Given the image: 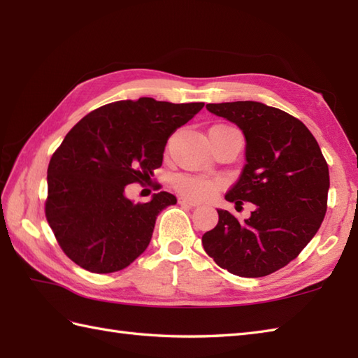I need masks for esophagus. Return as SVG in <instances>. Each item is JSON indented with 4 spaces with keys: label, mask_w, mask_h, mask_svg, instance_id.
Returning <instances> with one entry per match:
<instances>
[{
    "label": "esophagus",
    "mask_w": 358,
    "mask_h": 358,
    "mask_svg": "<svg viewBox=\"0 0 358 358\" xmlns=\"http://www.w3.org/2000/svg\"><path fill=\"white\" fill-rule=\"evenodd\" d=\"M180 203H181V204H186V206H191V208H195V206H199V204H200L199 201L187 199V196H181V199H180Z\"/></svg>",
    "instance_id": "esophagus-1"
}]
</instances>
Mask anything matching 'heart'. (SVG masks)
Wrapping results in <instances>:
<instances>
[{"instance_id": "b5f03b06", "label": "heart", "mask_w": 358, "mask_h": 358, "mask_svg": "<svg viewBox=\"0 0 358 358\" xmlns=\"http://www.w3.org/2000/svg\"><path fill=\"white\" fill-rule=\"evenodd\" d=\"M173 185L178 191L192 196V199H206V196L214 194L218 187V181L195 177V175H177L173 178Z\"/></svg>"}]
</instances>
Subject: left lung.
<instances>
[{
	"label": "left lung",
	"mask_w": 358,
	"mask_h": 358,
	"mask_svg": "<svg viewBox=\"0 0 358 358\" xmlns=\"http://www.w3.org/2000/svg\"><path fill=\"white\" fill-rule=\"evenodd\" d=\"M237 124L246 164L224 199L255 204L250 217L217 209L218 223L203 235L206 254L240 277H264L292 262L313 240L328 208L329 169L314 135L300 120L258 101L206 104Z\"/></svg>",
	"instance_id": "obj_1"
}]
</instances>
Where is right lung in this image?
<instances>
[{"mask_svg": "<svg viewBox=\"0 0 358 358\" xmlns=\"http://www.w3.org/2000/svg\"><path fill=\"white\" fill-rule=\"evenodd\" d=\"M203 106L143 96L101 106L71 129L48 167L45 218L73 263L109 273L146 250L158 214L177 199L162 191L135 204L124 189L150 180L169 136Z\"/></svg>", "mask_w": 358, "mask_h": 358, "instance_id": "1", "label": "right lung"}]
</instances>
